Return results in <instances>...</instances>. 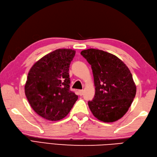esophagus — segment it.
<instances>
[{
    "instance_id": "obj_1",
    "label": "esophagus",
    "mask_w": 157,
    "mask_h": 157,
    "mask_svg": "<svg viewBox=\"0 0 157 157\" xmlns=\"http://www.w3.org/2000/svg\"><path fill=\"white\" fill-rule=\"evenodd\" d=\"M78 92H79V94L80 95V96H82V95H83V94H84V90H79Z\"/></svg>"
}]
</instances>
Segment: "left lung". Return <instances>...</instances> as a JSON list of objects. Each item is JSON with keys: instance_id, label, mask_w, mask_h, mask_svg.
Instances as JSON below:
<instances>
[{"instance_id": "left-lung-1", "label": "left lung", "mask_w": 157, "mask_h": 157, "mask_svg": "<svg viewBox=\"0 0 157 157\" xmlns=\"http://www.w3.org/2000/svg\"><path fill=\"white\" fill-rule=\"evenodd\" d=\"M91 65L95 94L88 106L99 121L112 122L123 116L136 97V86L130 70L119 58L97 49L81 52Z\"/></svg>"}]
</instances>
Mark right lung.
<instances>
[{
    "label": "right lung",
    "instance_id": "right-lung-1",
    "mask_svg": "<svg viewBox=\"0 0 157 157\" xmlns=\"http://www.w3.org/2000/svg\"><path fill=\"white\" fill-rule=\"evenodd\" d=\"M75 54L71 49H58L34 64L28 74L27 99L34 111L48 121L65 117L78 99L69 85V70Z\"/></svg>",
    "mask_w": 157,
    "mask_h": 157
}]
</instances>
